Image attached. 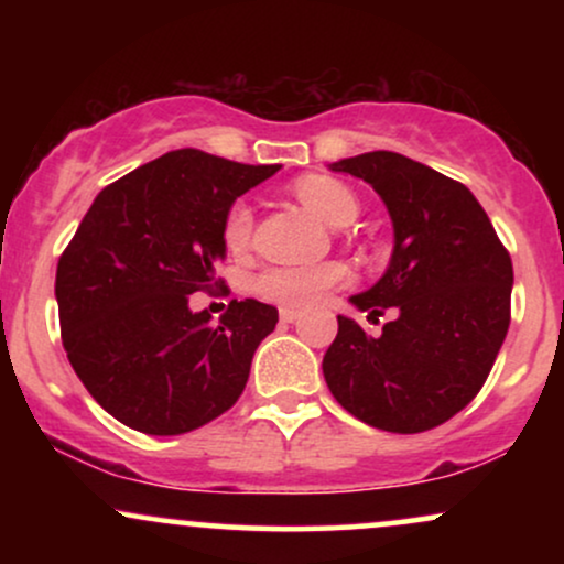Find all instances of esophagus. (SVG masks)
Returning <instances> with one entry per match:
<instances>
[{"instance_id": "obj_1", "label": "esophagus", "mask_w": 564, "mask_h": 564, "mask_svg": "<svg viewBox=\"0 0 564 564\" xmlns=\"http://www.w3.org/2000/svg\"><path fill=\"white\" fill-rule=\"evenodd\" d=\"M302 318L300 310H291V307H281V321L283 323H296Z\"/></svg>"}]
</instances>
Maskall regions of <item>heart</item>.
<instances>
[{
	"mask_svg": "<svg viewBox=\"0 0 564 564\" xmlns=\"http://www.w3.org/2000/svg\"><path fill=\"white\" fill-rule=\"evenodd\" d=\"M296 198L307 206L313 215L332 228H345L358 217V198L341 185L339 180L326 177V174H307L294 183ZM251 236H254V212L246 200H236L228 215L223 219V241L232 254H241L249 249ZM347 270L339 262L304 264V268H270L257 278V291L264 300H273L286 307H307L323 291L345 281Z\"/></svg>",
	"mask_w": 564,
	"mask_h": 564,
	"instance_id": "1",
	"label": "heart"
}]
</instances>
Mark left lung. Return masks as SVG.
<instances>
[{"mask_svg":"<svg viewBox=\"0 0 564 564\" xmlns=\"http://www.w3.org/2000/svg\"><path fill=\"white\" fill-rule=\"evenodd\" d=\"M366 180L392 217L390 268L364 294L381 336L339 315L323 377L345 411L398 435L435 430L467 408L509 332L511 257L467 185L392 151L332 164Z\"/></svg>","mask_w":564,"mask_h":564,"instance_id":"obj_1","label":"left lung"}]
</instances>
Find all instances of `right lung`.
<instances>
[{"label":"right lung","instance_id":"add662e5","mask_svg":"<svg viewBox=\"0 0 564 564\" xmlns=\"http://www.w3.org/2000/svg\"><path fill=\"white\" fill-rule=\"evenodd\" d=\"M278 170L180 148L97 193L57 262L55 296L76 377L121 424L183 435L241 398L278 310L232 300L212 323L191 294L223 286V219Z\"/></svg>","mask_w":564,"mask_h":564}]
</instances>
